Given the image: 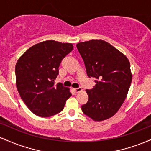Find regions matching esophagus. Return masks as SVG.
I'll use <instances>...</instances> for the list:
<instances>
[{"instance_id": "1", "label": "esophagus", "mask_w": 151, "mask_h": 151, "mask_svg": "<svg viewBox=\"0 0 151 151\" xmlns=\"http://www.w3.org/2000/svg\"><path fill=\"white\" fill-rule=\"evenodd\" d=\"M74 91H75V92H80V91H82V88L81 87H79V88H76V89H73Z\"/></svg>"}]
</instances>
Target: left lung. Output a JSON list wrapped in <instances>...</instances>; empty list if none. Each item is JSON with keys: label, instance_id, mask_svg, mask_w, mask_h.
Wrapping results in <instances>:
<instances>
[{"label": "left lung", "instance_id": "obj_1", "mask_svg": "<svg viewBox=\"0 0 151 151\" xmlns=\"http://www.w3.org/2000/svg\"><path fill=\"white\" fill-rule=\"evenodd\" d=\"M77 47L88 77L96 79L93 89L86 90L89 100L81 110L93 121L108 119L127 96L132 81L130 62L124 54L101 40L79 42Z\"/></svg>", "mask_w": 151, "mask_h": 151}]
</instances>
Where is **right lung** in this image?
<instances>
[{
	"label": "right lung",
	"instance_id": "right-lung-1",
	"mask_svg": "<svg viewBox=\"0 0 151 151\" xmlns=\"http://www.w3.org/2000/svg\"><path fill=\"white\" fill-rule=\"evenodd\" d=\"M72 50L71 43L47 40L31 47L17 62V89L35 115L49 117L60 113L72 96L69 88L61 83L55 85V80L62 60Z\"/></svg>",
	"mask_w": 151,
	"mask_h": 151
}]
</instances>
